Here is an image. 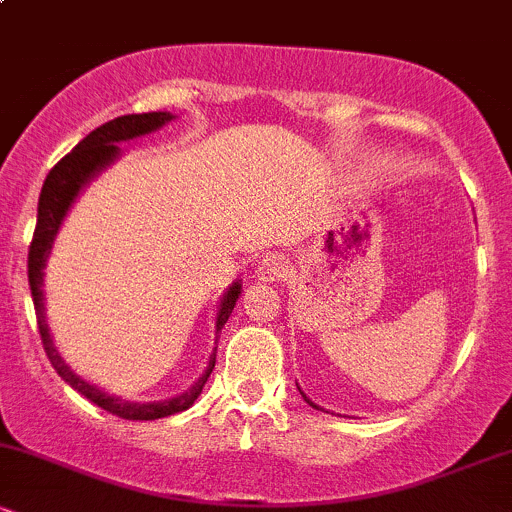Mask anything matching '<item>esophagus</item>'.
<instances>
[{
  "mask_svg": "<svg viewBox=\"0 0 512 512\" xmlns=\"http://www.w3.org/2000/svg\"><path fill=\"white\" fill-rule=\"evenodd\" d=\"M289 276V262L284 255H267L257 262L255 267V281H279Z\"/></svg>",
  "mask_w": 512,
  "mask_h": 512,
  "instance_id": "obj_1",
  "label": "esophagus"
}]
</instances>
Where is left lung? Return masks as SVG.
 I'll return each instance as SVG.
<instances>
[{
  "label": "left lung",
  "mask_w": 512,
  "mask_h": 512,
  "mask_svg": "<svg viewBox=\"0 0 512 512\" xmlns=\"http://www.w3.org/2000/svg\"><path fill=\"white\" fill-rule=\"evenodd\" d=\"M296 385H298V383H296ZM298 392H301V395H303V399H305V402H308V404H310V407H313V409H317V411H325V409H322V407H320V404H315V402H313V399H310L308 395H305V392L301 390V387H298Z\"/></svg>",
  "instance_id": "8db88e82"
}]
</instances>
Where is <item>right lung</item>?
<instances>
[{
	"label": "right lung",
	"instance_id": "1",
	"mask_svg": "<svg viewBox=\"0 0 512 512\" xmlns=\"http://www.w3.org/2000/svg\"><path fill=\"white\" fill-rule=\"evenodd\" d=\"M170 120H175L173 113L166 110H158V113H142V115H122L115 120L105 122L98 129H93L88 137L81 139L79 144L69 151L67 156L50 170L48 178L43 182V190H40L38 199V226H35L31 252H28V284H31V296L35 305V317H38V330L43 337L45 354H48L52 368L57 370V375L74 387L79 395H84L88 402H93L96 407H101L110 414L120 416V419L129 421H154L163 419V416L180 414V411L190 409L195 404V399L202 395V387L209 380L211 370L216 363V346L211 349L209 363L204 368V373L195 380V385H190V390H185L182 395L158 399V402H129L117 395H110L103 387L88 383V380L76 375L72 366L64 361L60 349H57L55 339H52L48 315H45V267L52 255V245H55L57 233H60L64 219L72 211L74 202L79 199L84 187L91 182L96 175H101L105 168L113 166L117 158L122 156L120 144L132 142V139L146 137V134L156 132L163 125H168ZM243 291V281L236 279L228 286L226 293L221 296L219 305H216V317H214V344L219 339L221 327L226 325V320L231 317L236 301Z\"/></svg>",
	"mask_w": 512,
	"mask_h": 512
}]
</instances>
